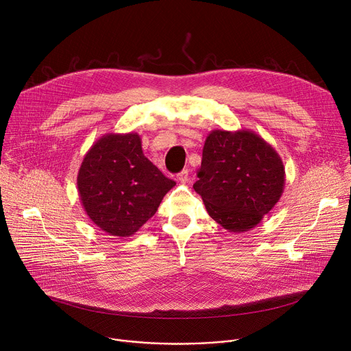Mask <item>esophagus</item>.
<instances>
[{
  "label": "esophagus",
  "instance_id": "1",
  "mask_svg": "<svg viewBox=\"0 0 351 351\" xmlns=\"http://www.w3.org/2000/svg\"><path fill=\"white\" fill-rule=\"evenodd\" d=\"M178 180H179L180 183H187V180H189V171H187V169H183L182 172H179V173H178Z\"/></svg>",
  "mask_w": 351,
  "mask_h": 351
}]
</instances>
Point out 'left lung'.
Masks as SVG:
<instances>
[{
	"label": "left lung",
	"instance_id": "left-lung-1",
	"mask_svg": "<svg viewBox=\"0 0 351 351\" xmlns=\"http://www.w3.org/2000/svg\"><path fill=\"white\" fill-rule=\"evenodd\" d=\"M198 180L193 184L208 215L240 233L257 226L283 193L285 167L261 136L252 130H213L204 143Z\"/></svg>",
	"mask_w": 351,
	"mask_h": 351
}]
</instances>
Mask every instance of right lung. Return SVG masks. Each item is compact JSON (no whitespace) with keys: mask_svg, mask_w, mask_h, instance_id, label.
Instances as JSON below:
<instances>
[{"mask_svg":"<svg viewBox=\"0 0 351 351\" xmlns=\"http://www.w3.org/2000/svg\"><path fill=\"white\" fill-rule=\"evenodd\" d=\"M175 184L143 154L137 133L99 137L77 173L86 214L99 229L118 237L134 234L157 213Z\"/></svg>","mask_w":351,"mask_h":351,"instance_id":"obj_1","label":"right lung"}]
</instances>
